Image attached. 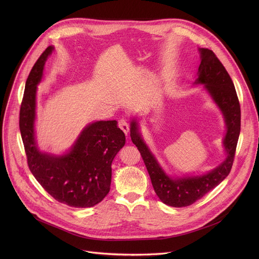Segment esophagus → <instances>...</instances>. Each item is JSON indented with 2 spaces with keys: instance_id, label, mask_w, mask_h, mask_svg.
Segmentation results:
<instances>
[{
  "instance_id": "obj_1",
  "label": "esophagus",
  "mask_w": 259,
  "mask_h": 259,
  "mask_svg": "<svg viewBox=\"0 0 259 259\" xmlns=\"http://www.w3.org/2000/svg\"><path fill=\"white\" fill-rule=\"evenodd\" d=\"M119 127H120V129L123 130V132H124L126 135L129 133L130 128H129V124L127 123L126 120H124V119L120 120V121H119Z\"/></svg>"
}]
</instances>
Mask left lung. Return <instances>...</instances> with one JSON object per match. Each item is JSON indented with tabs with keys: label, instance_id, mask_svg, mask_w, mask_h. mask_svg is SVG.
Segmentation results:
<instances>
[{
	"label": "left lung",
	"instance_id": "1",
	"mask_svg": "<svg viewBox=\"0 0 259 259\" xmlns=\"http://www.w3.org/2000/svg\"><path fill=\"white\" fill-rule=\"evenodd\" d=\"M199 52L201 63L194 84L203 85L224 116L227 129L223 140L226 159L202 175L170 176L144 141L137 119L133 118L130 123L132 142L140 152L157 196L164 204L177 208L194 204L230 174L241 130L240 103L229 72L211 50L199 48Z\"/></svg>",
	"mask_w": 259,
	"mask_h": 259
}]
</instances>
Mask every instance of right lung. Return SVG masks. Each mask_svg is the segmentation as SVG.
<instances>
[{
  "mask_svg": "<svg viewBox=\"0 0 259 259\" xmlns=\"http://www.w3.org/2000/svg\"><path fill=\"white\" fill-rule=\"evenodd\" d=\"M49 46L32 66L25 83L19 128L30 172L56 201L75 208L101 202L112 181V163L126 137L117 121H96L83 128L70 149L62 155L42 152L35 136L36 87L41 83Z\"/></svg>",
  "mask_w": 259,
  "mask_h": 259,
  "instance_id": "obj_1",
  "label": "right lung"
}]
</instances>
